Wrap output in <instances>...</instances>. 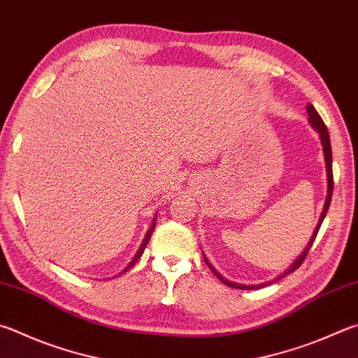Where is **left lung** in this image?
Wrapping results in <instances>:
<instances>
[{
  "label": "left lung",
  "mask_w": 358,
  "mask_h": 358,
  "mask_svg": "<svg viewBox=\"0 0 358 358\" xmlns=\"http://www.w3.org/2000/svg\"><path fill=\"white\" fill-rule=\"evenodd\" d=\"M307 113H308V122H310V125L313 127L317 133H320V139H321V144H322V152H324V159H326V172H327V197H326V203H324V208H322V213H321V217H320V222H317V225H316V229H315V231H313V235H311V238H310V241H308V244H307V247H305V250L301 253V255L297 257V259L294 263H292L289 268L283 272V274H280L278 275L277 278H274V280H269V282H266V283H259V285H243V283H235V282H230V280H227L225 277H222L219 274V272L214 269V266L208 262V258L205 257V253H203V259H205V263L208 264V268H210L211 271H213V274L216 275L220 282H222L224 285H227V287H230V288H238V289H258V288H264L266 285H271V283H274V282H278L280 280V278H283V277H287L288 274H291V272H294L299 266H301L302 263H303V259L307 258V253H308V250H310V247L313 245V241H315V238H316V235H317V231H320V229H321V224H322V220H324V217H326V214H327V211H329V206H330V200H332V191H334V172H332V147H330V136H329V131H327V127H326V123L322 122V119H321V115L317 114V111L315 109V106L313 105H307Z\"/></svg>",
  "instance_id": "left-lung-1"
}]
</instances>
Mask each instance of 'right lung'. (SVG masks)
Masks as SVG:
<instances>
[{
  "label": "right lung",
  "instance_id": "1",
  "mask_svg": "<svg viewBox=\"0 0 358 358\" xmlns=\"http://www.w3.org/2000/svg\"><path fill=\"white\" fill-rule=\"evenodd\" d=\"M155 225H157V216H155V219H153V222H152V225H150V229H148V231H147V235H145V238H144V241H142V244H141V247L138 249V252H136V255L133 257V259L131 262H129V264L127 266L125 269H123L122 272H127L129 268H133L134 266V263L138 262L139 259V257L142 255V253H144V250H145V247H147V244H148V241H150V238H152V235H153V230H155ZM120 272V274H122Z\"/></svg>",
  "mask_w": 358,
  "mask_h": 358
}]
</instances>
